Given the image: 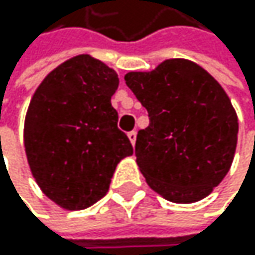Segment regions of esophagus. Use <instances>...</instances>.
Instances as JSON below:
<instances>
[{"instance_id":"1","label":"esophagus","mask_w":255,"mask_h":255,"mask_svg":"<svg viewBox=\"0 0 255 255\" xmlns=\"http://www.w3.org/2000/svg\"><path fill=\"white\" fill-rule=\"evenodd\" d=\"M128 139H130L131 145L134 146V143H136V131H130V133H128Z\"/></svg>"}]
</instances>
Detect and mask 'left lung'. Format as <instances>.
Wrapping results in <instances>:
<instances>
[{"label": "left lung", "instance_id": "1", "mask_svg": "<svg viewBox=\"0 0 255 255\" xmlns=\"http://www.w3.org/2000/svg\"><path fill=\"white\" fill-rule=\"evenodd\" d=\"M125 84L148 112L136 162L150 188L174 203L211 194L231 168L239 122L222 85L188 59H166Z\"/></svg>", "mask_w": 255, "mask_h": 255}]
</instances>
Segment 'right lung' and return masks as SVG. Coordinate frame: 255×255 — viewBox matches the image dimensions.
I'll list each match as a JSON object with an SVG mask.
<instances>
[{
  "instance_id": "add662e5",
  "label": "right lung",
  "mask_w": 255,
  "mask_h": 255,
  "mask_svg": "<svg viewBox=\"0 0 255 255\" xmlns=\"http://www.w3.org/2000/svg\"><path fill=\"white\" fill-rule=\"evenodd\" d=\"M118 85L113 68L78 55L44 78L28 105V166L41 191L64 210H85L102 199L118 163L133 154L112 107Z\"/></svg>"
}]
</instances>
